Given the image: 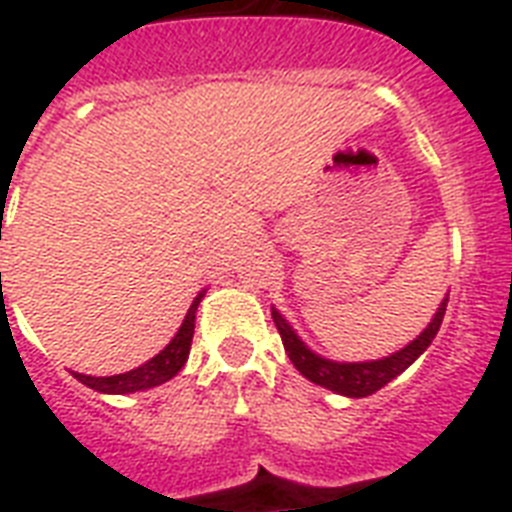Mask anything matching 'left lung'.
<instances>
[{
    "label": "left lung",
    "mask_w": 512,
    "mask_h": 512,
    "mask_svg": "<svg viewBox=\"0 0 512 512\" xmlns=\"http://www.w3.org/2000/svg\"><path fill=\"white\" fill-rule=\"evenodd\" d=\"M444 310H447V299L442 302V307L436 310L434 321L429 323V328L423 331L415 342H410L405 350L394 352L392 357H384V360H373V363H334V360H326V357L315 355L299 342L297 334H294L289 323L270 310L273 315V323H276L278 334H281V342H284V350L289 355V360L294 363L299 373L305 378H310L313 384L323 386V389H331L336 394H344V397H368V394L378 392L381 386H386L392 378L400 376L407 365H413L418 357L426 352L431 342H434L436 331L442 326Z\"/></svg>",
    "instance_id": "obj_1"
}]
</instances>
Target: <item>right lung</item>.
I'll list each match as a JSON object with an SVG mask.
<instances>
[{
    "instance_id": "obj_1",
    "label": "right lung",
    "mask_w": 512,
    "mask_h": 512,
    "mask_svg": "<svg viewBox=\"0 0 512 512\" xmlns=\"http://www.w3.org/2000/svg\"><path fill=\"white\" fill-rule=\"evenodd\" d=\"M205 294H197V299L191 302L189 313H186L184 323L178 328V334L173 336V342L155 355L149 363H144L136 371L120 373V376H83V373H73V376L86 384L94 392H105V394H128V392H141V389H152V386H160L165 381L176 376L181 368H184L186 357H189L191 350V336H194V313H197V305L202 302Z\"/></svg>"
}]
</instances>
